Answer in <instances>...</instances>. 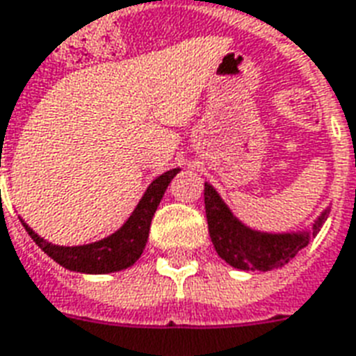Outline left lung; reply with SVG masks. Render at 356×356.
Listing matches in <instances>:
<instances>
[{"mask_svg":"<svg viewBox=\"0 0 356 356\" xmlns=\"http://www.w3.org/2000/svg\"><path fill=\"white\" fill-rule=\"evenodd\" d=\"M204 204L217 254L241 271H271L286 266L310 243V238H316L329 211L325 208L312 227L299 232H260L239 221L209 181H204Z\"/></svg>","mask_w":356,"mask_h":356,"instance_id":"1","label":"left lung"}]
</instances>
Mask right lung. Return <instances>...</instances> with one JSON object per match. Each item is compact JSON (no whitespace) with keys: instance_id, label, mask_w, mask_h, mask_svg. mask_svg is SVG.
<instances>
[{"instance_id":"right-lung-1","label":"right lung","mask_w":356,"mask_h":356,"mask_svg":"<svg viewBox=\"0 0 356 356\" xmlns=\"http://www.w3.org/2000/svg\"><path fill=\"white\" fill-rule=\"evenodd\" d=\"M180 169H170L158 176L152 184L147 187L145 195L140 197L139 204L135 206L128 221L118 228L111 236L95 241V243L76 245V247H63V245L48 243L46 239L40 238L29 225L20 219L27 234L31 239L59 266L65 269L78 273H87V275H106V273H115L128 269L139 260L145 245L148 241V232H150V222L158 209L161 198H163L167 187L172 181Z\"/></svg>"}]
</instances>
